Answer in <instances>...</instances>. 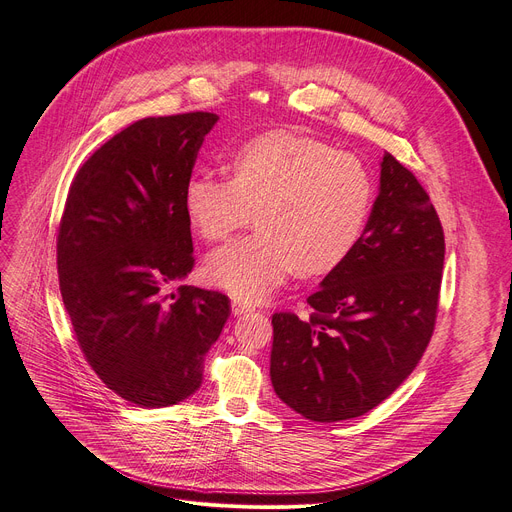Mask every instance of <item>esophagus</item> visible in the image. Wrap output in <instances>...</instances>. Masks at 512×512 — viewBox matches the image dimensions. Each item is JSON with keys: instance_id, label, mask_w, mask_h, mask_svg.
I'll return each mask as SVG.
<instances>
[{"instance_id": "1", "label": "esophagus", "mask_w": 512, "mask_h": 512, "mask_svg": "<svg viewBox=\"0 0 512 512\" xmlns=\"http://www.w3.org/2000/svg\"><path fill=\"white\" fill-rule=\"evenodd\" d=\"M255 308L251 306V304H246V301H242V299H234L232 301V314L234 316H242V314H249V312H253Z\"/></svg>"}]
</instances>
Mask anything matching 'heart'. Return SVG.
I'll return each instance as SVG.
<instances>
[{
	"instance_id": "1",
	"label": "heart",
	"mask_w": 512,
	"mask_h": 512,
	"mask_svg": "<svg viewBox=\"0 0 512 512\" xmlns=\"http://www.w3.org/2000/svg\"><path fill=\"white\" fill-rule=\"evenodd\" d=\"M230 177H189L183 208L204 240H225L255 219L259 230L206 261L215 285L249 301L268 297L295 270L329 274L352 255L373 211L367 166L333 145L274 130L240 145Z\"/></svg>"
}]
</instances>
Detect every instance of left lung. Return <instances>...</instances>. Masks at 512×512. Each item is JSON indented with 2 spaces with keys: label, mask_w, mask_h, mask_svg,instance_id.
Here are the masks:
<instances>
[{
  "label": "left lung",
  "mask_w": 512,
  "mask_h": 512,
  "mask_svg": "<svg viewBox=\"0 0 512 512\" xmlns=\"http://www.w3.org/2000/svg\"><path fill=\"white\" fill-rule=\"evenodd\" d=\"M445 234L430 196L384 154L380 196L352 255L308 297V320L272 316L270 377L312 422L371 411L418 367L437 323Z\"/></svg>",
  "instance_id": "obj_1"
}]
</instances>
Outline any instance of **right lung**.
Listing matches in <instances>:
<instances>
[{"label": "right lung", "mask_w": 512, "mask_h": 512, "mask_svg": "<svg viewBox=\"0 0 512 512\" xmlns=\"http://www.w3.org/2000/svg\"><path fill=\"white\" fill-rule=\"evenodd\" d=\"M208 111L145 118L80 166L56 236V266L75 339L99 380L139 407H168L202 384L204 356L230 297L168 282L194 268L183 208Z\"/></svg>", "instance_id": "right-lung-1"}]
</instances>
